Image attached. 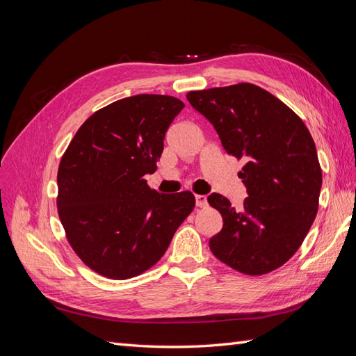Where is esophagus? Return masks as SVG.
I'll list each match as a JSON object with an SVG mask.
<instances>
[{
    "label": "esophagus",
    "mask_w": 356,
    "mask_h": 356,
    "mask_svg": "<svg viewBox=\"0 0 356 356\" xmlns=\"http://www.w3.org/2000/svg\"><path fill=\"white\" fill-rule=\"evenodd\" d=\"M207 204H208L207 196H202V195L196 196V207L197 208H207Z\"/></svg>",
    "instance_id": "34e87169"
}]
</instances>
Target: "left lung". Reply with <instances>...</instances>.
<instances>
[{"instance_id":"left-lung-1","label":"left lung","mask_w":356,"mask_h":356,"mask_svg":"<svg viewBox=\"0 0 356 356\" xmlns=\"http://www.w3.org/2000/svg\"><path fill=\"white\" fill-rule=\"evenodd\" d=\"M187 99L213 124L225 152L243 160V208L212 193L222 217L209 239L212 254L243 275L260 276L284 266L315 221L322 170L303 120L270 92L251 83L193 90Z\"/></svg>"}]
</instances>
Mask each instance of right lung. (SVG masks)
Listing matches in <instances>:
<instances>
[{"label": "right lung", "instance_id": "add662e5", "mask_svg": "<svg viewBox=\"0 0 356 356\" xmlns=\"http://www.w3.org/2000/svg\"><path fill=\"white\" fill-rule=\"evenodd\" d=\"M184 102L136 95L93 113L74 135L58 169V213L80 260L123 281L152 268L191 211V191L160 195L154 174L163 139Z\"/></svg>", "mask_w": 356, "mask_h": 356}]
</instances>
